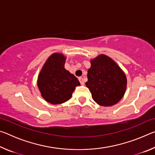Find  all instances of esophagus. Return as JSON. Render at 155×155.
Listing matches in <instances>:
<instances>
[{
  "label": "esophagus",
  "instance_id": "1",
  "mask_svg": "<svg viewBox=\"0 0 155 155\" xmlns=\"http://www.w3.org/2000/svg\"><path fill=\"white\" fill-rule=\"evenodd\" d=\"M78 80H79V81H80V83H81V85H84V84H85V82H84V80H83V78H82V77H79L78 78Z\"/></svg>",
  "mask_w": 155,
  "mask_h": 155
}]
</instances>
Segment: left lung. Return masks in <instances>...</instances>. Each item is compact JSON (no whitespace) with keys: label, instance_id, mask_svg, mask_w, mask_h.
I'll return each mask as SVG.
<instances>
[{"label":"left lung","instance_id":"left-lung-1","mask_svg":"<svg viewBox=\"0 0 155 155\" xmlns=\"http://www.w3.org/2000/svg\"><path fill=\"white\" fill-rule=\"evenodd\" d=\"M85 83L94 101L101 106L117 104L124 96L127 79L125 73L115 61L102 54L90 60Z\"/></svg>","mask_w":155,"mask_h":155}]
</instances>
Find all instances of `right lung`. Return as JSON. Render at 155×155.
<instances>
[{
	"label": "right lung",
	"instance_id": "right-lung-1",
	"mask_svg": "<svg viewBox=\"0 0 155 155\" xmlns=\"http://www.w3.org/2000/svg\"><path fill=\"white\" fill-rule=\"evenodd\" d=\"M64 54L54 52L44 64L38 77V87L42 98L52 104L64 103L71 98L80 83L75 76L64 68Z\"/></svg>",
	"mask_w": 155,
	"mask_h": 155
}]
</instances>
